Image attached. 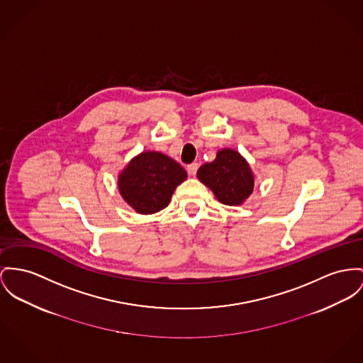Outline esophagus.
Instances as JSON below:
<instances>
[{
    "instance_id": "34e87169",
    "label": "esophagus",
    "mask_w": 363,
    "mask_h": 363,
    "mask_svg": "<svg viewBox=\"0 0 363 363\" xmlns=\"http://www.w3.org/2000/svg\"><path fill=\"white\" fill-rule=\"evenodd\" d=\"M196 170H198V164H196V162H193V164H190V165L187 167V172H189L190 176H195Z\"/></svg>"
}]
</instances>
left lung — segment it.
<instances>
[{
	"mask_svg": "<svg viewBox=\"0 0 363 363\" xmlns=\"http://www.w3.org/2000/svg\"><path fill=\"white\" fill-rule=\"evenodd\" d=\"M196 177L209 187L218 202L238 206L253 193L255 174L247 161L231 148L218 150L215 161L203 164Z\"/></svg>",
	"mask_w": 363,
	"mask_h": 363,
	"instance_id": "obj_1",
	"label": "left lung"
}]
</instances>
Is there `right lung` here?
<instances>
[{
    "mask_svg": "<svg viewBox=\"0 0 363 363\" xmlns=\"http://www.w3.org/2000/svg\"><path fill=\"white\" fill-rule=\"evenodd\" d=\"M187 172L168 155L143 151L129 161L118 176L122 198L140 215H152L169 205L173 191Z\"/></svg>",
    "mask_w": 363,
    "mask_h": 363,
    "instance_id": "1",
    "label": "right lung"
}]
</instances>
